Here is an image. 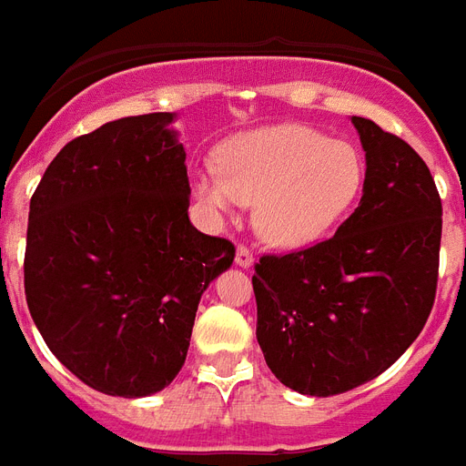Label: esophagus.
Listing matches in <instances>:
<instances>
[{"instance_id":"1","label":"esophagus","mask_w":466,"mask_h":466,"mask_svg":"<svg viewBox=\"0 0 466 466\" xmlns=\"http://www.w3.org/2000/svg\"><path fill=\"white\" fill-rule=\"evenodd\" d=\"M236 264L238 267H243V269H250L252 264H255V255H252V250H248L245 245H238Z\"/></svg>"}]
</instances>
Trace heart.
Returning a JSON list of instances; mask_svg holds the SVG:
<instances>
[{"mask_svg": "<svg viewBox=\"0 0 466 466\" xmlns=\"http://www.w3.org/2000/svg\"><path fill=\"white\" fill-rule=\"evenodd\" d=\"M363 175V158L349 141L277 125L226 141L218 168L192 173V192L214 216L255 204L257 236L271 248L300 250L351 209Z\"/></svg>", "mask_w": 466, "mask_h": 466, "instance_id": "heart-1", "label": "heart"}]
</instances>
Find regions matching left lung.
Here are the masks:
<instances>
[{
	"label": "left lung",
	"mask_w": 466,
	"mask_h": 466,
	"mask_svg": "<svg viewBox=\"0 0 466 466\" xmlns=\"http://www.w3.org/2000/svg\"><path fill=\"white\" fill-rule=\"evenodd\" d=\"M366 151L359 207L334 238L259 259L257 341L271 373L310 397L373 380L421 334L438 286L442 204L423 158L351 117Z\"/></svg>",
	"instance_id": "obj_1"
}]
</instances>
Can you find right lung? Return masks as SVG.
<instances>
[{"label": "right lung", "mask_w": 466, "mask_h": 466, "mask_svg": "<svg viewBox=\"0 0 466 466\" xmlns=\"http://www.w3.org/2000/svg\"><path fill=\"white\" fill-rule=\"evenodd\" d=\"M175 117H122L76 137L31 199L33 322L62 366L113 397H148L175 380L202 293L236 257L189 223Z\"/></svg>", "instance_id": "obj_1"}]
</instances>
